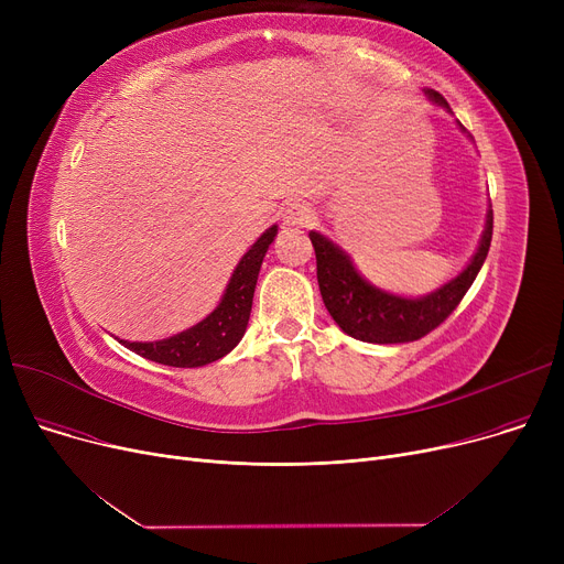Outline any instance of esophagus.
<instances>
[{
  "label": "esophagus",
  "mask_w": 564,
  "mask_h": 564,
  "mask_svg": "<svg viewBox=\"0 0 564 564\" xmlns=\"http://www.w3.org/2000/svg\"><path fill=\"white\" fill-rule=\"evenodd\" d=\"M313 219H315L313 207L300 200L290 203L283 213V226H290V228H306L313 224Z\"/></svg>",
  "instance_id": "1"
}]
</instances>
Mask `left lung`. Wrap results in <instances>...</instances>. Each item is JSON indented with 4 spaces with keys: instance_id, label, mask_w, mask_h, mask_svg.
<instances>
[{
    "instance_id": "left-lung-1",
    "label": "left lung",
    "mask_w": 564,
    "mask_h": 564,
    "mask_svg": "<svg viewBox=\"0 0 564 564\" xmlns=\"http://www.w3.org/2000/svg\"><path fill=\"white\" fill-rule=\"evenodd\" d=\"M427 96L448 109V102L443 100L441 94L427 88ZM491 232L494 213L487 215L480 247L473 260L466 264V270L451 283L425 294V297L406 300L370 285L357 272V267L351 264L349 256L340 247L329 242L324 235L311 230L308 237L315 249L322 302L336 319L338 327L357 340L379 345L419 340L434 332L459 306L489 253Z\"/></svg>"
}]
</instances>
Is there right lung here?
I'll list each match as a JSON object with an SVG mask.
<instances>
[{
    "label": "right lung",
    "instance_id": "right-lung-1",
    "mask_svg": "<svg viewBox=\"0 0 564 564\" xmlns=\"http://www.w3.org/2000/svg\"><path fill=\"white\" fill-rule=\"evenodd\" d=\"M276 230H279L276 226L267 228L258 237V242L242 256L240 262H237L219 306L203 322L194 324V327L187 332H181L164 340H155V343L121 340V343L128 349L137 351L143 359H151L155 364L173 366V368H198L226 357V354L242 340L247 332L260 264L267 249H270V245L274 242Z\"/></svg>",
    "mask_w": 564,
    "mask_h": 564
}]
</instances>
